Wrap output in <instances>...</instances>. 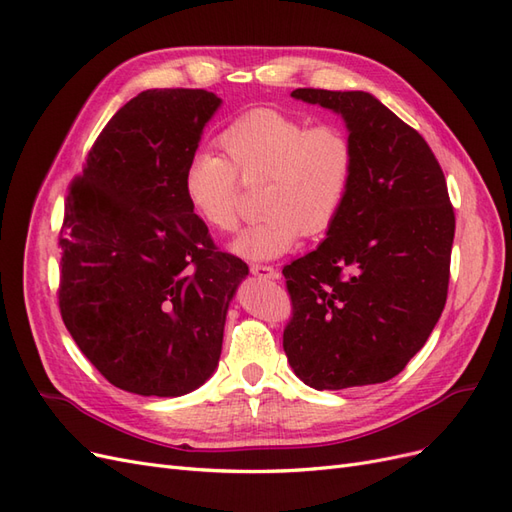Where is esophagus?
Here are the masks:
<instances>
[{"mask_svg": "<svg viewBox=\"0 0 512 512\" xmlns=\"http://www.w3.org/2000/svg\"><path fill=\"white\" fill-rule=\"evenodd\" d=\"M250 271L252 275L260 277V280H273V277H277V269L269 265H250Z\"/></svg>", "mask_w": 512, "mask_h": 512, "instance_id": "34e87169", "label": "esophagus"}]
</instances>
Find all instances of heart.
Segmentation results:
<instances>
[{
    "label": "heart",
    "mask_w": 512,
    "mask_h": 512,
    "mask_svg": "<svg viewBox=\"0 0 512 512\" xmlns=\"http://www.w3.org/2000/svg\"><path fill=\"white\" fill-rule=\"evenodd\" d=\"M226 156L196 151L183 168V196L211 230L228 232L239 222L241 183H258L260 218L232 239L230 250L247 260H271L327 230L348 196L354 149L333 123L309 126L275 108H254L220 134Z\"/></svg>",
    "instance_id": "b5f03b06"
}]
</instances>
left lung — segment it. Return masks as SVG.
Here are the masks:
<instances>
[{
    "mask_svg": "<svg viewBox=\"0 0 512 512\" xmlns=\"http://www.w3.org/2000/svg\"><path fill=\"white\" fill-rule=\"evenodd\" d=\"M342 115L354 149L348 196L314 252L284 267L288 363L339 391L395 378L442 314L455 213L433 151L367 91L294 89Z\"/></svg>",
    "mask_w": 512,
    "mask_h": 512,
    "instance_id": "left-lung-1",
    "label": "left lung"
}]
</instances>
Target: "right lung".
Wrapping results in <instances>:
<instances>
[{
	"instance_id": "right-lung-1",
	"label": "right lung",
	"mask_w": 512,
	"mask_h": 512,
	"mask_svg": "<svg viewBox=\"0 0 512 512\" xmlns=\"http://www.w3.org/2000/svg\"><path fill=\"white\" fill-rule=\"evenodd\" d=\"M222 100L147 89L123 104L72 183L59 245V309L117 389L179 397L218 367L228 305L247 275L183 196V168Z\"/></svg>"
}]
</instances>
